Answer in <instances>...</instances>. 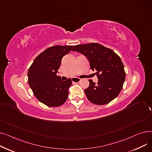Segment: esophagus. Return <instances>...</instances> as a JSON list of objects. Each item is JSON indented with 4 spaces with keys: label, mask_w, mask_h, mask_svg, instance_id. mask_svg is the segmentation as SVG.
Returning <instances> with one entry per match:
<instances>
[{
    "label": "esophagus",
    "mask_w": 152,
    "mask_h": 152,
    "mask_svg": "<svg viewBox=\"0 0 152 152\" xmlns=\"http://www.w3.org/2000/svg\"><path fill=\"white\" fill-rule=\"evenodd\" d=\"M71 80L74 83H77L79 82H80L81 81V79L79 78V77H73L71 79Z\"/></svg>",
    "instance_id": "esophagus-1"
}]
</instances>
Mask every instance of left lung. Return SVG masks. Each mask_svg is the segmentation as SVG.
Here are the masks:
<instances>
[{
    "label": "left lung",
    "mask_w": 152,
    "mask_h": 152,
    "mask_svg": "<svg viewBox=\"0 0 152 152\" xmlns=\"http://www.w3.org/2000/svg\"><path fill=\"white\" fill-rule=\"evenodd\" d=\"M72 51L83 54L89 61L91 69L96 71L98 83L89 79V86L84 91L87 99L100 105L115 99L120 93L126 77L120 57L98 43L76 45Z\"/></svg>",
    "instance_id": "8db88e82"
}]
</instances>
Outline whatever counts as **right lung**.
<instances>
[{
    "instance_id": "right-lung-1",
    "label": "right lung",
    "mask_w": 152,
    "mask_h": 152,
    "mask_svg": "<svg viewBox=\"0 0 152 152\" xmlns=\"http://www.w3.org/2000/svg\"><path fill=\"white\" fill-rule=\"evenodd\" d=\"M73 45H55L40 53L28 72V83L35 97L48 107L63 104L68 99L71 79L63 81L57 75L63 56Z\"/></svg>"
}]
</instances>
